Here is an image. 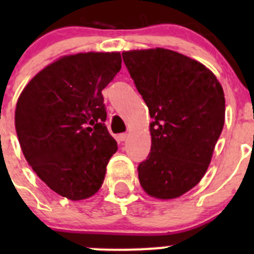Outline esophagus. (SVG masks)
Segmentation results:
<instances>
[{
	"label": "esophagus",
	"mask_w": 254,
	"mask_h": 254,
	"mask_svg": "<svg viewBox=\"0 0 254 254\" xmlns=\"http://www.w3.org/2000/svg\"><path fill=\"white\" fill-rule=\"evenodd\" d=\"M118 138H120V141H126L127 140V133H121Z\"/></svg>",
	"instance_id": "1"
}]
</instances>
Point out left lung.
I'll return each instance as SVG.
<instances>
[{
	"mask_svg": "<svg viewBox=\"0 0 254 254\" xmlns=\"http://www.w3.org/2000/svg\"><path fill=\"white\" fill-rule=\"evenodd\" d=\"M122 56L152 118L140 185L154 198H178L207 172L225 122L223 87L212 71L178 52L136 49Z\"/></svg>",
	"mask_w": 254,
	"mask_h": 254,
	"instance_id": "1",
	"label": "left lung"
}]
</instances>
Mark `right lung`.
<instances>
[{"label":"right lung","mask_w":254,"mask_h":254,"mask_svg":"<svg viewBox=\"0 0 254 254\" xmlns=\"http://www.w3.org/2000/svg\"><path fill=\"white\" fill-rule=\"evenodd\" d=\"M120 52L64 56L28 82L15 111L26 161L42 181L71 201L100 190L117 142L104 122L102 90L120 72Z\"/></svg>","instance_id":"right-lung-1"}]
</instances>
